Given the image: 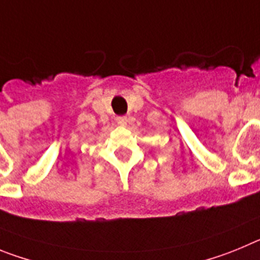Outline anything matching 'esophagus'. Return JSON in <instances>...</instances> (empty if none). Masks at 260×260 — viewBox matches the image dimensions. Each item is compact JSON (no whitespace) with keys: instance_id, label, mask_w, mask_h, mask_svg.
Masks as SVG:
<instances>
[{"instance_id":"esophagus-1","label":"esophagus","mask_w":260,"mask_h":260,"mask_svg":"<svg viewBox=\"0 0 260 260\" xmlns=\"http://www.w3.org/2000/svg\"><path fill=\"white\" fill-rule=\"evenodd\" d=\"M116 121H118V124L121 125V127H127L128 124L127 116H118V118H116Z\"/></svg>"}]
</instances>
